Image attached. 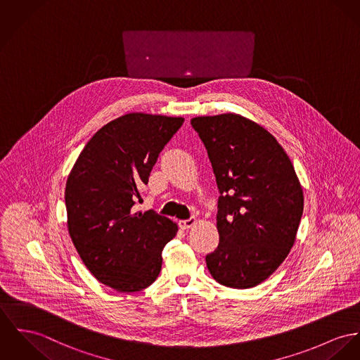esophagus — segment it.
<instances>
[{
	"label": "esophagus",
	"instance_id": "esophagus-1",
	"mask_svg": "<svg viewBox=\"0 0 360 360\" xmlns=\"http://www.w3.org/2000/svg\"><path fill=\"white\" fill-rule=\"evenodd\" d=\"M195 223H197L195 218H191V219H185V221H178L179 227H181L182 230H186V229H191V227H193Z\"/></svg>",
	"mask_w": 360,
	"mask_h": 360
}]
</instances>
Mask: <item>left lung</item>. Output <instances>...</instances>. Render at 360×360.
<instances>
[{"label": "left lung", "instance_id": "obj_1", "mask_svg": "<svg viewBox=\"0 0 360 360\" xmlns=\"http://www.w3.org/2000/svg\"><path fill=\"white\" fill-rule=\"evenodd\" d=\"M219 189L218 248L205 256L217 282L253 288L270 277L296 241L304 195L293 165L266 129L237 113L191 120Z\"/></svg>", "mask_w": 360, "mask_h": 360}]
</instances>
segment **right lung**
Instances as JSON below:
<instances>
[{
    "label": "right lung",
    "mask_w": 360,
    "mask_h": 360,
    "mask_svg": "<svg viewBox=\"0 0 360 360\" xmlns=\"http://www.w3.org/2000/svg\"><path fill=\"white\" fill-rule=\"evenodd\" d=\"M184 117L133 112L101 127L83 148L65 184L70 237L84 266L117 292H139L162 270L176 223L136 211L139 188Z\"/></svg>",
    "instance_id": "right-lung-1"
}]
</instances>
